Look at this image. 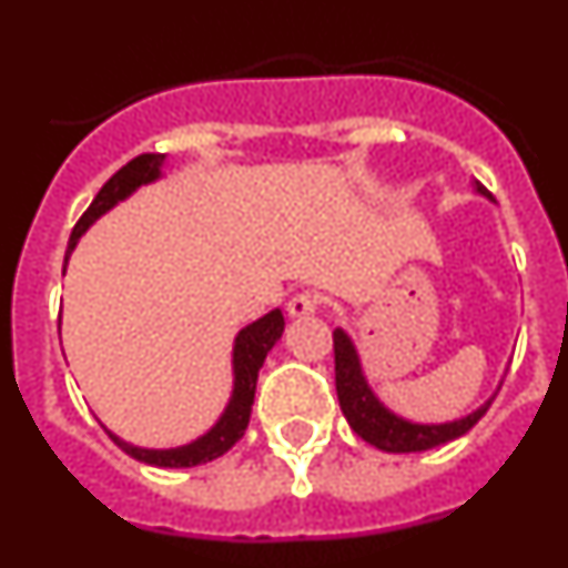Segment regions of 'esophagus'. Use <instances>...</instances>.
<instances>
[{"instance_id": "34e87169", "label": "esophagus", "mask_w": 568, "mask_h": 568, "mask_svg": "<svg viewBox=\"0 0 568 568\" xmlns=\"http://www.w3.org/2000/svg\"><path fill=\"white\" fill-rule=\"evenodd\" d=\"M318 307H321V295L310 293V290H304V293H295L293 298L287 301V313L293 315V318H301V315H313Z\"/></svg>"}]
</instances>
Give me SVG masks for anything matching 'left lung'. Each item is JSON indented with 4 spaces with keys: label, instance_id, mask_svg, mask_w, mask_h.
Returning <instances> with one entry per match:
<instances>
[{
    "label": "left lung",
    "instance_id": "left-lung-1",
    "mask_svg": "<svg viewBox=\"0 0 568 568\" xmlns=\"http://www.w3.org/2000/svg\"><path fill=\"white\" fill-rule=\"evenodd\" d=\"M480 193H486L480 187ZM335 346V389H338L341 413L346 415L353 433L361 435L366 444L378 446L384 453H424L433 446L449 444V440L460 438L478 424L486 415L489 404L475 409L466 418L453 420V424H438V426H424V424H409L404 418H395L389 409L378 404L373 389L366 386L364 375H361L358 355H355L353 341L346 338L341 329L333 333Z\"/></svg>",
    "mask_w": 568,
    "mask_h": 568
}]
</instances>
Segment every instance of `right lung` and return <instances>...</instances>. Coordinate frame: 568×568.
I'll list each match as a JSON object with an SVG mask.
<instances>
[{
  "label": "right lung",
  "mask_w": 568,
  "mask_h": 568,
  "mask_svg": "<svg viewBox=\"0 0 568 568\" xmlns=\"http://www.w3.org/2000/svg\"><path fill=\"white\" fill-rule=\"evenodd\" d=\"M164 155L162 153H142L130 159L122 170H115L108 182L102 184V190L97 193V199L90 202V207L84 210L82 219L77 222L73 233L68 241V255L70 250L77 247L79 235L97 222L99 215L108 213L115 202H122L133 193L139 184H148L153 179H159V168H162ZM68 255H64V264H68ZM284 333V315L281 310H273L264 318H258L255 324L244 327L235 338L233 349V369H235V389L233 400L224 409L222 420L210 429L207 435H202L199 440L187 446H179V449H139V446L124 444L122 438H115L113 433H108L113 438L115 446H122L130 458L142 460L150 466H199L207 464V460L222 458L227 449H233L235 440L244 435L250 424V413H253V398H255V381H258V369L267 358V353L273 349L275 341Z\"/></svg>",
  "instance_id": "1"
}]
</instances>
